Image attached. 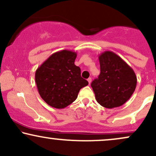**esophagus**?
Here are the masks:
<instances>
[{"instance_id": "1", "label": "esophagus", "mask_w": 156, "mask_h": 156, "mask_svg": "<svg viewBox=\"0 0 156 156\" xmlns=\"http://www.w3.org/2000/svg\"><path fill=\"white\" fill-rule=\"evenodd\" d=\"M87 80H88V82H89V83L90 84L91 83V82H92V78H89L88 79H87Z\"/></svg>"}]
</instances>
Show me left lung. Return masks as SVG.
Wrapping results in <instances>:
<instances>
[{
	"mask_svg": "<svg viewBox=\"0 0 156 156\" xmlns=\"http://www.w3.org/2000/svg\"><path fill=\"white\" fill-rule=\"evenodd\" d=\"M99 62L101 74L91 83L96 101L107 108L121 106L135 91L137 83L135 73L112 51L102 53Z\"/></svg>",
	"mask_w": 156,
	"mask_h": 156,
	"instance_id": "obj_1",
	"label": "left lung"
}]
</instances>
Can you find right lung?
Segmentation results:
<instances>
[{"mask_svg":"<svg viewBox=\"0 0 156 156\" xmlns=\"http://www.w3.org/2000/svg\"><path fill=\"white\" fill-rule=\"evenodd\" d=\"M75 52L63 50L53 53L37 68L35 81L39 95L47 104L64 108L73 103L80 89L89 84L75 65Z\"/></svg>","mask_w":156,"mask_h":156,"instance_id":"obj_1","label":"right lung"}]
</instances>
